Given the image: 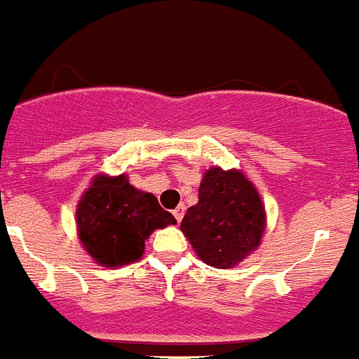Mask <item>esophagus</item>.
I'll use <instances>...</instances> for the list:
<instances>
[{"label":"esophagus","mask_w":359,"mask_h":359,"mask_svg":"<svg viewBox=\"0 0 359 359\" xmlns=\"http://www.w3.org/2000/svg\"><path fill=\"white\" fill-rule=\"evenodd\" d=\"M185 210H187V207H185V205H177V207L174 208V212H172V214H174V217H176L177 221H182V219H183V215H185Z\"/></svg>","instance_id":"esophagus-1"}]
</instances>
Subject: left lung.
<instances>
[{"instance_id":"8db88e82","label":"left lung","mask_w":359,"mask_h":359,"mask_svg":"<svg viewBox=\"0 0 359 359\" xmlns=\"http://www.w3.org/2000/svg\"><path fill=\"white\" fill-rule=\"evenodd\" d=\"M180 228L205 264L233 268L261 244L264 205L241 170L212 167L199 185L198 205L187 210Z\"/></svg>"}]
</instances>
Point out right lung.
Segmentation results:
<instances>
[{
	"label": "right lung",
	"instance_id": "add662e5",
	"mask_svg": "<svg viewBox=\"0 0 359 359\" xmlns=\"http://www.w3.org/2000/svg\"><path fill=\"white\" fill-rule=\"evenodd\" d=\"M167 224H176L174 215L151 192L129 185L126 174H98L77 205L79 239L107 268L138 261L149 236Z\"/></svg>",
	"mask_w": 359,
	"mask_h": 359
}]
</instances>
